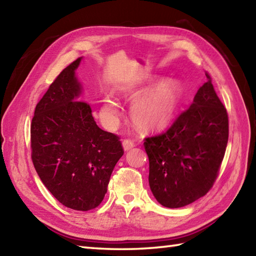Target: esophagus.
Wrapping results in <instances>:
<instances>
[{
    "instance_id": "34e87169",
    "label": "esophagus",
    "mask_w": 256,
    "mask_h": 256,
    "mask_svg": "<svg viewBox=\"0 0 256 256\" xmlns=\"http://www.w3.org/2000/svg\"><path fill=\"white\" fill-rule=\"evenodd\" d=\"M134 146H135V144H134L133 140H123V148H124L125 152L132 150Z\"/></svg>"
}]
</instances>
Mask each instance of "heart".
<instances>
[{
    "label": "heart",
    "mask_w": 256,
    "mask_h": 256,
    "mask_svg": "<svg viewBox=\"0 0 256 256\" xmlns=\"http://www.w3.org/2000/svg\"><path fill=\"white\" fill-rule=\"evenodd\" d=\"M144 89L122 88L120 94L128 99L138 96ZM180 101V88L174 82H164L138 96L131 106V118L138 128L145 131L162 130L170 125ZM120 113V106L111 96H104L101 116L112 121Z\"/></svg>",
    "instance_id": "1"
}]
</instances>
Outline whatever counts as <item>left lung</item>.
<instances>
[{
    "label": "left lung",
    "mask_w": 256,
    "mask_h": 256,
    "mask_svg": "<svg viewBox=\"0 0 256 256\" xmlns=\"http://www.w3.org/2000/svg\"><path fill=\"white\" fill-rule=\"evenodd\" d=\"M200 86L188 110L166 132L145 138L152 192L167 208H180L214 186L224 157L229 120L211 78Z\"/></svg>",
    "instance_id": "1"
}]
</instances>
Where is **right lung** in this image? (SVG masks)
Segmentation results:
<instances>
[{
	"mask_svg": "<svg viewBox=\"0 0 256 256\" xmlns=\"http://www.w3.org/2000/svg\"><path fill=\"white\" fill-rule=\"evenodd\" d=\"M78 58L59 74L37 103L30 125L32 160L42 182L67 208L99 206L124 150L116 135L98 126L76 70Z\"/></svg>",
	"mask_w": 256,
	"mask_h": 256,
	"instance_id": "1",
	"label": "right lung"
}]
</instances>
